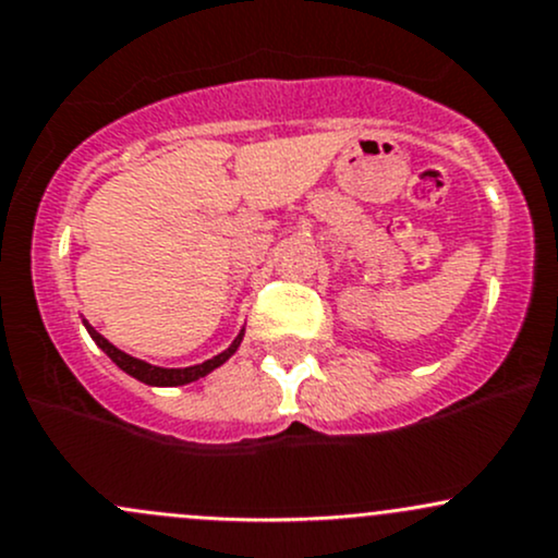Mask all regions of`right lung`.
Returning a JSON list of instances; mask_svg holds the SVG:
<instances>
[{
	"mask_svg": "<svg viewBox=\"0 0 558 558\" xmlns=\"http://www.w3.org/2000/svg\"><path fill=\"white\" fill-rule=\"evenodd\" d=\"M85 327H87L89 338H93L95 343L100 345V349H104L106 353H109V356L113 359V362H117L119 367L124 369V373L133 375V377H137V380H141V383H148V386H183V383L196 380V377H205L207 373H213L215 367H220V364H223L226 359H229L231 353L239 349V343H242V335H244V332H239V338L233 340L229 351L218 353V356L209 359V362H205V364H196V367H185V369H165V367H151V364L141 362V359L128 356V353L119 351L117 345H111L109 340L104 338V335L95 332V329L89 327L87 322H85Z\"/></svg>",
	"mask_w": 558,
	"mask_h": 558,
	"instance_id": "1",
	"label": "right lung"
}]
</instances>
